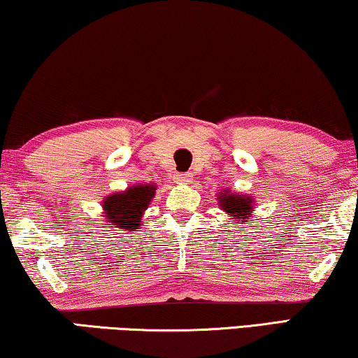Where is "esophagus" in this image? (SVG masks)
<instances>
[{
  "label": "esophagus",
  "mask_w": 358,
  "mask_h": 358,
  "mask_svg": "<svg viewBox=\"0 0 358 358\" xmlns=\"http://www.w3.org/2000/svg\"><path fill=\"white\" fill-rule=\"evenodd\" d=\"M175 181H177V183H189L191 175L189 173H177L175 175Z\"/></svg>",
  "instance_id": "obj_1"
}]
</instances>
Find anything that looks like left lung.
I'll return each instance as SVG.
<instances>
[{
  "label": "left lung",
  "mask_w": 358,
  "mask_h": 358,
  "mask_svg": "<svg viewBox=\"0 0 358 358\" xmlns=\"http://www.w3.org/2000/svg\"><path fill=\"white\" fill-rule=\"evenodd\" d=\"M219 204L220 209L224 213L229 214V217L231 219V222L238 220L240 224L246 222V219L251 215V210L255 209L253 206V198L246 194H235L231 193L230 189H225L219 194Z\"/></svg>",
  "instance_id": "obj_1"
}]
</instances>
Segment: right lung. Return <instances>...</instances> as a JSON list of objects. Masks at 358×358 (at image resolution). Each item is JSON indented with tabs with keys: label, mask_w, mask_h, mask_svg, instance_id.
I'll use <instances>...</instances> for the list:
<instances>
[{
	"label": "right lung",
	"mask_w": 358,
	"mask_h": 358,
	"mask_svg": "<svg viewBox=\"0 0 358 358\" xmlns=\"http://www.w3.org/2000/svg\"><path fill=\"white\" fill-rule=\"evenodd\" d=\"M155 194V185H133L103 199L102 208L110 229L134 230L141 225L144 210Z\"/></svg>",
	"instance_id": "right-lung-1"
}]
</instances>
